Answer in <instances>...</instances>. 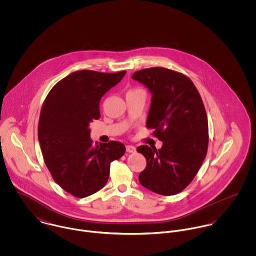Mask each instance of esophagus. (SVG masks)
Listing matches in <instances>:
<instances>
[{"label": "esophagus", "instance_id": "1", "mask_svg": "<svg viewBox=\"0 0 256 256\" xmlns=\"http://www.w3.org/2000/svg\"><path fill=\"white\" fill-rule=\"evenodd\" d=\"M126 150L128 152H136V148L132 146V145H128V146H126Z\"/></svg>", "mask_w": 256, "mask_h": 256}]
</instances>
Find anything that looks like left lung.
<instances>
[{
    "instance_id": "left-lung-1",
    "label": "left lung",
    "mask_w": 256,
    "mask_h": 256,
    "mask_svg": "<svg viewBox=\"0 0 256 256\" xmlns=\"http://www.w3.org/2000/svg\"><path fill=\"white\" fill-rule=\"evenodd\" d=\"M132 78L152 94L146 125L162 142L160 150L137 148L146 160L139 182L158 194H178L193 180L207 154L208 119L202 98L189 78L172 70L148 68Z\"/></svg>"
}]
</instances>
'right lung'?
Returning a JSON list of instances; mask_svg holds the SVG:
<instances>
[{
	"mask_svg": "<svg viewBox=\"0 0 256 256\" xmlns=\"http://www.w3.org/2000/svg\"><path fill=\"white\" fill-rule=\"evenodd\" d=\"M125 74L74 72L58 82L43 102L38 141L45 164L54 182L78 198L100 190L111 162L126 150L116 141L94 146L90 138V123L100 117L102 98Z\"/></svg>",
	"mask_w": 256,
	"mask_h": 256,
	"instance_id": "add662e5",
	"label": "right lung"
}]
</instances>
